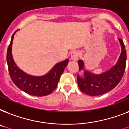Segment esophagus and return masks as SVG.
I'll use <instances>...</instances> for the list:
<instances>
[{
	"mask_svg": "<svg viewBox=\"0 0 129 129\" xmlns=\"http://www.w3.org/2000/svg\"><path fill=\"white\" fill-rule=\"evenodd\" d=\"M71 59H73V60L76 61L78 59L79 54L78 52L76 50H73L72 52H71Z\"/></svg>",
	"mask_w": 129,
	"mask_h": 129,
	"instance_id": "1",
	"label": "esophagus"
}]
</instances>
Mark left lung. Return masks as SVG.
Here are the masks:
<instances>
[{
    "label": "left lung",
    "mask_w": 129,
    "mask_h": 129,
    "mask_svg": "<svg viewBox=\"0 0 129 129\" xmlns=\"http://www.w3.org/2000/svg\"><path fill=\"white\" fill-rule=\"evenodd\" d=\"M118 40L122 52L114 66L101 74H94L84 70L83 78L78 75V84L82 92L92 96H99L114 89L120 82L126 68V52L123 41L120 39ZM78 65L80 70L84 69L82 60L78 61Z\"/></svg>",
    "instance_id": "1"
}]
</instances>
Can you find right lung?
Returning a JSON list of instances; mask_svg holds the SVG:
<instances>
[{"label": "right lung", "mask_w": 129, "mask_h": 129, "mask_svg": "<svg viewBox=\"0 0 129 129\" xmlns=\"http://www.w3.org/2000/svg\"><path fill=\"white\" fill-rule=\"evenodd\" d=\"M15 32L11 37L7 53L8 68L12 80L19 89L32 96H44L50 94L56 88L69 60L66 59L57 63L47 74L43 76H33L27 74L20 70L13 60L12 43Z\"/></svg>", "instance_id": "obj_1"}]
</instances>
